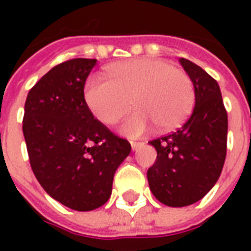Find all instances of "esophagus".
<instances>
[{
	"label": "esophagus",
	"instance_id": "1",
	"mask_svg": "<svg viewBox=\"0 0 251 251\" xmlns=\"http://www.w3.org/2000/svg\"><path fill=\"white\" fill-rule=\"evenodd\" d=\"M130 144H131V149H133V151H137V149H138V148H140V147H142V142H136V141H131Z\"/></svg>",
	"mask_w": 251,
	"mask_h": 251
}]
</instances>
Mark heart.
<instances>
[{
    "label": "heart",
    "instance_id": "obj_1",
    "mask_svg": "<svg viewBox=\"0 0 251 251\" xmlns=\"http://www.w3.org/2000/svg\"><path fill=\"white\" fill-rule=\"evenodd\" d=\"M110 80L93 76L84 84L86 103L102 124L110 125L131 104L136 110L121 122V131L141 136L152 124L158 130H172L191 113L195 87L191 77L172 64L141 57L111 66Z\"/></svg>",
    "mask_w": 251,
    "mask_h": 251
}]
</instances>
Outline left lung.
<instances>
[{
  "mask_svg": "<svg viewBox=\"0 0 251 251\" xmlns=\"http://www.w3.org/2000/svg\"><path fill=\"white\" fill-rule=\"evenodd\" d=\"M195 87V107L184 125L149 141L157 158L148 169L149 187L156 199L169 207L196 203L221 176L227 152V111L215 79L180 59Z\"/></svg>",
  "mask_w": 251,
  "mask_h": 251,
  "instance_id": "obj_1",
  "label": "left lung"
}]
</instances>
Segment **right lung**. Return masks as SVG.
Instances as JSON below:
<instances>
[{"instance_id": "obj_1", "label": "right lung", "mask_w": 251, "mask_h": 251, "mask_svg": "<svg viewBox=\"0 0 251 251\" xmlns=\"http://www.w3.org/2000/svg\"><path fill=\"white\" fill-rule=\"evenodd\" d=\"M95 59H71L29 90L23 131L36 179L51 198L76 211L109 200L117 168L130 144L94 118L84 83Z\"/></svg>"}]
</instances>
